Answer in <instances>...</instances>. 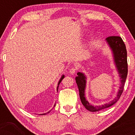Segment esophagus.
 <instances>
[{"mask_svg":"<svg viewBox=\"0 0 135 135\" xmlns=\"http://www.w3.org/2000/svg\"><path fill=\"white\" fill-rule=\"evenodd\" d=\"M76 71H77V68L73 67L70 70V74H74L75 72H76Z\"/></svg>","mask_w":135,"mask_h":135,"instance_id":"esophagus-1","label":"esophagus"}]
</instances>
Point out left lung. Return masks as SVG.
I'll return each instance as SVG.
<instances>
[{
  "label": "left lung",
  "instance_id": "1",
  "mask_svg": "<svg viewBox=\"0 0 135 135\" xmlns=\"http://www.w3.org/2000/svg\"><path fill=\"white\" fill-rule=\"evenodd\" d=\"M108 46L112 49L114 55V62L119 74L120 80V86L117 93V97L112 101L108 103L102 105V106H95L91 105L86 100L85 98V88H86V77L84 74L81 72L77 73V76L75 77V80L79 91V96L80 101L86 109L90 112H97L102 109L109 107L115 103L120 98V96L123 92L124 86L126 82L127 75H128V61H127V51L124 42L122 38L119 36H110L106 38Z\"/></svg>",
  "mask_w": 135,
  "mask_h": 135
}]
</instances>
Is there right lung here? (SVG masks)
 <instances>
[{"mask_svg":"<svg viewBox=\"0 0 135 135\" xmlns=\"http://www.w3.org/2000/svg\"><path fill=\"white\" fill-rule=\"evenodd\" d=\"M64 75H62V76H61V79H60V80H59V83H58V87H57V91H58V87H59V84H60V83H61V80H62L63 79V78H64ZM51 111V110H50ZM50 111H49V112H48L47 113H45V114H41V115H46V114H48V113H49V112H50Z\"/></svg>","mask_w":135,"mask_h":135,"instance_id":"right-lung-1","label":"right lung"}]
</instances>
